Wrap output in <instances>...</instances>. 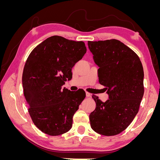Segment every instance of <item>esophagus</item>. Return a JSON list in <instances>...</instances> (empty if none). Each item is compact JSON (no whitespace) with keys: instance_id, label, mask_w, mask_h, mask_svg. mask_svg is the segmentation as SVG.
<instances>
[{"instance_id":"esophagus-1","label":"esophagus","mask_w":160,"mask_h":160,"mask_svg":"<svg viewBox=\"0 0 160 160\" xmlns=\"http://www.w3.org/2000/svg\"><path fill=\"white\" fill-rule=\"evenodd\" d=\"M85 93H86V97H87V98H89V97L91 96V93H88V92H86Z\"/></svg>"}]
</instances>
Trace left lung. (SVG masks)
Wrapping results in <instances>:
<instances>
[{"label": "left lung", "mask_w": 160, "mask_h": 160, "mask_svg": "<svg viewBox=\"0 0 160 160\" xmlns=\"http://www.w3.org/2000/svg\"><path fill=\"white\" fill-rule=\"evenodd\" d=\"M88 47L99 67V83L106 87L109 96L105 102L92 96L96 108L89 115L91 127L105 136L118 135L138 113L144 93L142 62L136 53L118 40L88 41Z\"/></svg>", "instance_id": "obj_1"}]
</instances>
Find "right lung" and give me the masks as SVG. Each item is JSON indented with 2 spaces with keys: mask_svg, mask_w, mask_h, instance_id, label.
Segmentation results:
<instances>
[{
  "mask_svg": "<svg viewBox=\"0 0 160 160\" xmlns=\"http://www.w3.org/2000/svg\"><path fill=\"white\" fill-rule=\"evenodd\" d=\"M83 41L52 36L37 45L28 56L22 82L28 111L41 132L56 136L72 128V117L85 92L62 86L72 78L71 69L86 53Z\"/></svg>",
  "mask_w": 160,
  "mask_h": 160,
  "instance_id": "add662e5",
  "label": "right lung"
}]
</instances>
